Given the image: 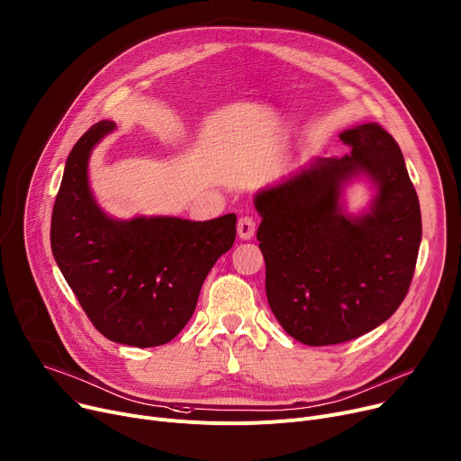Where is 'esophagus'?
<instances>
[{
    "instance_id": "obj_1",
    "label": "esophagus",
    "mask_w": 461,
    "mask_h": 461,
    "mask_svg": "<svg viewBox=\"0 0 461 461\" xmlns=\"http://www.w3.org/2000/svg\"><path fill=\"white\" fill-rule=\"evenodd\" d=\"M257 230V220L253 216H243L238 220V234L241 240H251Z\"/></svg>"
}]
</instances>
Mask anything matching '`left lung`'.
I'll return each instance as SVG.
<instances>
[{"label":"left lung","instance_id":"1","mask_svg":"<svg viewBox=\"0 0 461 461\" xmlns=\"http://www.w3.org/2000/svg\"><path fill=\"white\" fill-rule=\"evenodd\" d=\"M350 153L313 158L260 190L257 238L276 321L304 345H336L371 332L404 301L420 245V208L395 138L378 123L339 134ZM366 174L375 197L360 217L340 194Z\"/></svg>","mask_w":461,"mask_h":461}]
</instances>
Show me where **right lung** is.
I'll list each match as a JSON object with an SVG mask.
<instances>
[{
  "instance_id": "1",
  "label": "right lung",
  "mask_w": 461,
  "mask_h": 461,
  "mask_svg": "<svg viewBox=\"0 0 461 461\" xmlns=\"http://www.w3.org/2000/svg\"><path fill=\"white\" fill-rule=\"evenodd\" d=\"M114 129V122H97L69 151L51 216V251L104 338L157 347L190 321L208 271L234 243L236 214L210 221L109 218L92 195L88 158Z\"/></svg>"
}]
</instances>
